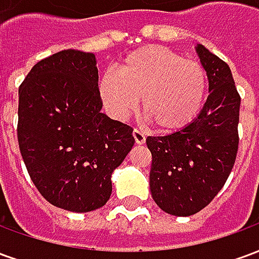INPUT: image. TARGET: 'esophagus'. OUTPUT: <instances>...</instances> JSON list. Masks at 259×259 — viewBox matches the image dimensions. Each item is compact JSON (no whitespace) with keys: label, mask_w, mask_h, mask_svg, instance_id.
<instances>
[{"label":"esophagus","mask_w":259,"mask_h":259,"mask_svg":"<svg viewBox=\"0 0 259 259\" xmlns=\"http://www.w3.org/2000/svg\"><path fill=\"white\" fill-rule=\"evenodd\" d=\"M133 137H135V140L137 144H144V143H146V135H144V132H141V130H133Z\"/></svg>","instance_id":"34e87169"}]
</instances>
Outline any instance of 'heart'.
Instances as JSON below:
<instances>
[{"mask_svg":"<svg viewBox=\"0 0 259 259\" xmlns=\"http://www.w3.org/2000/svg\"><path fill=\"white\" fill-rule=\"evenodd\" d=\"M208 91L205 68L162 46H146L129 54L119 72L102 74V101L119 119L139 107L162 132L186 127L204 105Z\"/></svg>","mask_w":259,"mask_h":259,"instance_id":"obj_1","label":"heart"}]
</instances>
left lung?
I'll use <instances>...</instances> for the list:
<instances>
[{
    "mask_svg": "<svg viewBox=\"0 0 259 259\" xmlns=\"http://www.w3.org/2000/svg\"><path fill=\"white\" fill-rule=\"evenodd\" d=\"M209 96L200 115L168 136H148L150 189L162 211L190 217L205 208L226 183L239 148L240 94L229 65L197 46Z\"/></svg>",
    "mask_w": 259,
    "mask_h": 259,
    "instance_id": "1",
    "label": "left lung"
}]
</instances>
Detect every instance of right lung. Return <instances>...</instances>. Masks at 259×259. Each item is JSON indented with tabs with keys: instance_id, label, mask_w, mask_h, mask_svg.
<instances>
[{
	"instance_id": "right-lung-1",
	"label": "right lung",
	"mask_w": 259,
	"mask_h": 259,
	"mask_svg": "<svg viewBox=\"0 0 259 259\" xmlns=\"http://www.w3.org/2000/svg\"><path fill=\"white\" fill-rule=\"evenodd\" d=\"M96 57L64 50L37 62L19 85L18 143L40 194L72 212L94 211L135 144L132 126L101 113Z\"/></svg>"
}]
</instances>
